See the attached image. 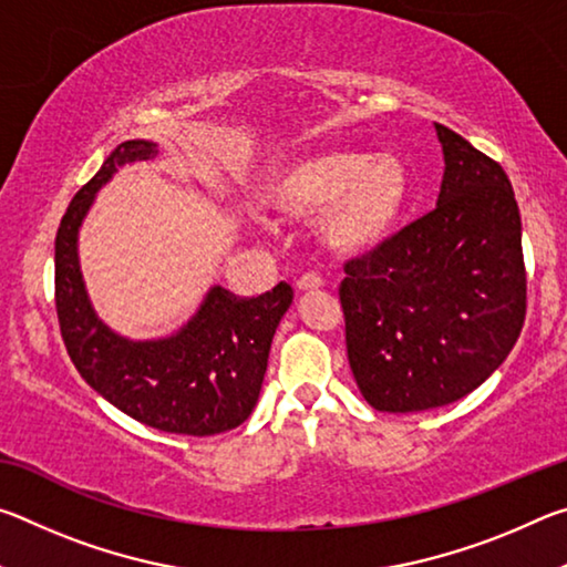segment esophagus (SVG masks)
I'll return each instance as SVG.
<instances>
[{
  "mask_svg": "<svg viewBox=\"0 0 567 567\" xmlns=\"http://www.w3.org/2000/svg\"><path fill=\"white\" fill-rule=\"evenodd\" d=\"M322 287H324V282L318 275H302L300 280H297V290L300 292H315V290H322Z\"/></svg>",
  "mask_w": 567,
  "mask_h": 567,
  "instance_id": "34e87169",
  "label": "esophagus"
}]
</instances>
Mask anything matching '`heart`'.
Listing matches in <instances>:
<instances>
[{
  "mask_svg": "<svg viewBox=\"0 0 567 567\" xmlns=\"http://www.w3.org/2000/svg\"><path fill=\"white\" fill-rule=\"evenodd\" d=\"M262 203L287 219L318 217V237L332 255L360 257L395 235L410 203V175L392 152L324 147L275 167Z\"/></svg>",
  "mask_w": 567,
  "mask_h": 567,
  "instance_id": "obj_1",
  "label": "heart"
}]
</instances>
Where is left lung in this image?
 <instances>
[{"mask_svg": "<svg viewBox=\"0 0 567 567\" xmlns=\"http://www.w3.org/2000/svg\"><path fill=\"white\" fill-rule=\"evenodd\" d=\"M437 207L344 265L354 382L380 412L465 398L501 368L525 322L523 225L505 169L435 122Z\"/></svg>", "mask_w": 567, "mask_h": 567, "instance_id": "obj_1", "label": "left lung"}]
</instances>
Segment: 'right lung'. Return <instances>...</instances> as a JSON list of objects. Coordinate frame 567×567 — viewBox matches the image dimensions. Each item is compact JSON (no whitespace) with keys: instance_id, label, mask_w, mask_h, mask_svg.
Wrapping results in <instances>:
<instances>
[{"instance_id":"right-lung-1","label":"right lung","mask_w":567,"mask_h":567,"mask_svg":"<svg viewBox=\"0 0 567 567\" xmlns=\"http://www.w3.org/2000/svg\"><path fill=\"white\" fill-rule=\"evenodd\" d=\"M155 155L157 142H122L66 207L54 239L62 340L84 382L124 415L162 433H227L257 405L275 330L292 305V287L280 282L260 297H237L215 285L177 332L130 340L100 320L80 270V227L97 192L124 165Z\"/></svg>"}]
</instances>
